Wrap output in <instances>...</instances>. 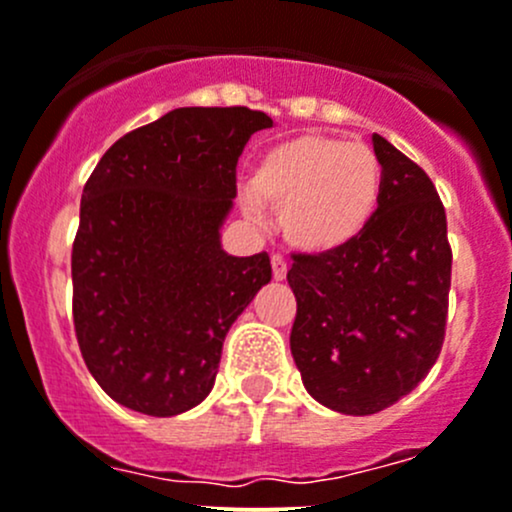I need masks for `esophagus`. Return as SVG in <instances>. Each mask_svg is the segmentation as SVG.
Instances as JSON below:
<instances>
[{"instance_id":"obj_1","label":"esophagus","mask_w":512,"mask_h":512,"mask_svg":"<svg viewBox=\"0 0 512 512\" xmlns=\"http://www.w3.org/2000/svg\"><path fill=\"white\" fill-rule=\"evenodd\" d=\"M272 275H275V280H285L287 277V262L282 255H272Z\"/></svg>"}]
</instances>
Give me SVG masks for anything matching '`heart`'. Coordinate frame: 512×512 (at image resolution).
Here are the masks:
<instances>
[{"label":"heart","instance_id":"1","mask_svg":"<svg viewBox=\"0 0 512 512\" xmlns=\"http://www.w3.org/2000/svg\"><path fill=\"white\" fill-rule=\"evenodd\" d=\"M382 185L385 172L370 145L307 132L260 157L245 210L252 215L255 202L272 207L295 250L332 252L370 227Z\"/></svg>","mask_w":512,"mask_h":512}]
</instances>
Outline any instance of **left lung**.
I'll use <instances>...</instances> for the list:
<instances>
[{"label":"left lung","mask_w":512,"mask_h":512,"mask_svg":"<svg viewBox=\"0 0 512 512\" xmlns=\"http://www.w3.org/2000/svg\"><path fill=\"white\" fill-rule=\"evenodd\" d=\"M385 185L350 245L292 255L290 350L307 393L345 415L398 403L438 360L453 250L438 190L420 165L372 135Z\"/></svg>","instance_id":"obj_1"}]
</instances>
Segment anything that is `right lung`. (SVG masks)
<instances>
[{"label": "right lung", "instance_id": "right-lung-1", "mask_svg": "<svg viewBox=\"0 0 512 512\" xmlns=\"http://www.w3.org/2000/svg\"><path fill=\"white\" fill-rule=\"evenodd\" d=\"M247 107H180L119 137L89 175L72 245V315L99 388L170 418L210 395L227 330L272 277L267 252L232 257L222 220L257 130Z\"/></svg>", "mask_w": 512, "mask_h": 512}]
</instances>
